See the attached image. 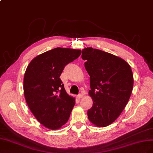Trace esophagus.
Returning <instances> with one entry per match:
<instances>
[{
	"label": "esophagus",
	"instance_id": "obj_1",
	"mask_svg": "<svg viewBox=\"0 0 153 153\" xmlns=\"http://www.w3.org/2000/svg\"><path fill=\"white\" fill-rule=\"evenodd\" d=\"M82 97H83V95H82V94H79V95H77V97L79 98V99H81V98H82Z\"/></svg>",
	"mask_w": 153,
	"mask_h": 153
}]
</instances>
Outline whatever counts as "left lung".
I'll list each match as a JSON object with an SVG mask.
<instances>
[{
  "label": "left lung",
  "mask_w": 153,
  "mask_h": 153,
  "mask_svg": "<svg viewBox=\"0 0 153 153\" xmlns=\"http://www.w3.org/2000/svg\"><path fill=\"white\" fill-rule=\"evenodd\" d=\"M82 59L90 76L88 94L93 106L88 110L89 120L95 126L113 123L128 102L133 87L130 65L118 56L92 47L82 49Z\"/></svg>",
  "instance_id": "8db88e82"
}]
</instances>
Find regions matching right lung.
Wrapping results in <instances>:
<instances>
[{
    "label": "right lung",
    "instance_id": "1",
    "mask_svg": "<svg viewBox=\"0 0 153 153\" xmlns=\"http://www.w3.org/2000/svg\"><path fill=\"white\" fill-rule=\"evenodd\" d=\"M81 54L79 49L57 47L37 56L26 68V102L39 123L48 129H58L66 124L75 105V98L67 93L59 77L65 67Z\"/></svg>",
    "mask_w": 153,
    "mask_h": 153
}]
</instances>
